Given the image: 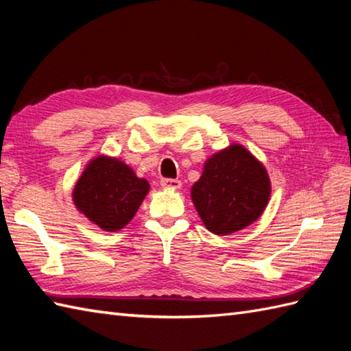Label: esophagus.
<instances>
[{
  "instance_id": "1",
  "label": "esophagus",
  "mask_w": 351,
  "mask_h": 351,
  "mask_svg": "<svg viewBox=\"0 0 351 351\" xmlns=\"http://www.w3.org/2000/svg\"><path fill=\"white\" fill-rule=\"evenodd\" d=\"M161 185L162 187H167V189H181V181L180 180H170V178H164L161 180Z\"/></svg>"
}]
</instances>
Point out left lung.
<instances>
[{"label": "left lung", "mask_w": 351, "mask_h": 351, "mask_svg": "<svg viewBox=\"0 0 351 351\" xmlns=\"http://www.w3.org/2000/svg\"><path fill=\"white\" fill-rule=\"evenodd\" d=\"M271 182L264 164L234 143L211 155L191 187V200L205 228L229 235L250 226L264 213Z\"/></svg>", "instance_id": "8db88e82"}]
</instances>
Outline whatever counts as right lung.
Here are the masks:
<instances>
[{"mask_svg":"<svg viewBox=\"0 0 351 351\" xmlns=\"http://www.w3.org/2000/svg\"><path fill=\"white\" fill-rule=\"evenodd\" d=\"M149 182L114 156L98 155L75 184L72 200L77 210L107 232L125 228L149 193Z\"/></svg>","mask_w":351,"mask_h":351,"instance_id":"add662e5","label":"right lung"}]
</instances>
